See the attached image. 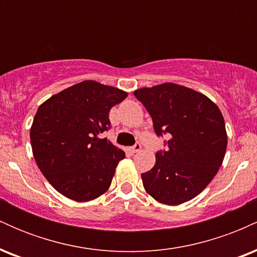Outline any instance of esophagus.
Instances as JSON below:
<instances>
[{"label":"esophagus","mask_w":257,"mask_h":257,"mask_svg":"<svg viewBox=\"0 0 257 257\" xmlns=\"http://www.w3.org/2000/svg\"><path fill=\"white\" fill-rule=\"evenodd\" d=\"M140 150H141V144L140 143H137L134 146L132 147L131 151H132V153H137V152L140 151Z\"/></svg>","instance_id":"obj_1"}]
</instances>
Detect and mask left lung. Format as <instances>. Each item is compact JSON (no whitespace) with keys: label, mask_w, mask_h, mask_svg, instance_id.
Instances as JSON below:
<instances>
[{"label":"left lung","mask_w":257,"mask_h":257,"mask_svg":"<svg viewBox=\"0 0 257 257\" xmlns=\"http://www.w3.org/2000/svg\"><path fill=\"white\" fill-rule=\"evenodd\" d=\"M151 114L157 135L169 134L168 149L141 174L150 196L166 205L193 199L210 184L227 149L225 120L208 96L172 82L134 91Z\"/></svg>","instance_id":"left-lung-1"}]
</instances>
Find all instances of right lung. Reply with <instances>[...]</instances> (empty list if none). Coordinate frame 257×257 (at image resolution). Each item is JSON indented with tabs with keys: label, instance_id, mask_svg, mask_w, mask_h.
Returning a JSON list of instances; mask_svg holds the SVG:
<instances>
[{
	"label": "right lung",
	"instance_id": "add662e5",
	"mask_svg": "<svg viewBox=\"0 0 257 257\" xmlns=\"http://www.w3.org/2000/svg\"><path fill=\"white\" fill-rule=\"evenodd\" d=\"M128 93L83 81L40 105L30 129L32 153L44 178L59 193L89 202L110 187L123 150L99 135L110 126L108 112Z\"/></svg>",
	"mask_w": 257,
	"mask_h": 257
}]
</instances>
